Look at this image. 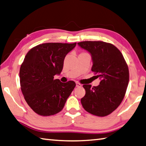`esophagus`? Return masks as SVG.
I'll use <instances>...</instances> for the list:
<instances>
[{"instance_id": "1", "label": "esophagus", "mask_w": 146, "mask_h": 146, "mask_svg": "<svg viewBox=\"0 0 146 146\" xmlns=\"http://www.w3.org/2000/svg\"><path fill=\"white\" fill-rule=\"evenodd\" d=\"M76 84V86H77V87H81V86H82V84H80V83H78V82H77Z\"/></svg>"}]
</instances>
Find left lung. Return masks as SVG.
<instances>
[{
    "mask_svg": "<svg viewBox=\"0 0 146 146\" xmlns=\"http://www.w3.org/2000/svg\"><path fill=\"white\" fill-rule=\"evenodd\" d=\"M92 56L91 71L101 79L98 86L83 84L86 94L81 99L83 108L94 116L104 117L116 110L123 101L129 80L127 64L123 54L110 43H78Z\"/></svg>",
    "mask_w": 146,
    "mask_h": 146,
    "instance_id": "1",
    "label": "left lung"
}]
</instances>
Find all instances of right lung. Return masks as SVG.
I'll use <instances>...</instances> for the list:
<instances>
[{
  "label": "right lung",
  "instance_id": "obj_1",
  "mask_svg": "<svg viewBox=\"0 0 146 146\" xmlns=\"http://www.w3.org/2000/svg\"><path fill=\"white\" fill-rule=\"evenodd\" d=\"M76 43H45L30 49L20 68V88L27 103L37 114L49 116L63 110L76 83L54 79Z\"/></svg>",
  "mask_w": 146,
  "mask_h": 146
}]
</instances>
